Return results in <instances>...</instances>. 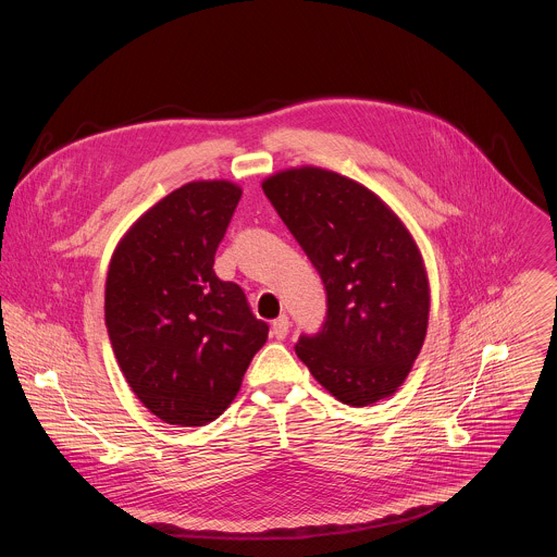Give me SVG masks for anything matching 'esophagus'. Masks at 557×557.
Segmentation results:
<instances>
[{
    "label": "esophagus",
    "instance_id": "1",
    "mask_svg": "<svg viewBox=\"0 0 557 557\" xmlns=\"http://www.w3.org/2000/svg\"><path fill=\"white\" fill-rule=\"evenodd\" d=\"M288 329H290L288 315H280V318L273 320V324H271V333H273L277 339H284V337L288 335Z\"/></svg>",
    "mask_w": 557,
    "mask_h": 557
}]
</instances>
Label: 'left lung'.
Listing matches in <instances>:
<instances>
[{
	"label": "left lung",
	"mask_w": 557,
	"mask_h": 557,
	"mask_svg": "<svg viewBox=\"0 0 557 557\" xmlns=\"http://www.w3.org/2000/svg\"><path fill=\"white\" fill-rule=\"evenodd\" d=\"M262 189L326 290L322 331L299 337L297 357L342 404L391 397L430 320V280L410 231L370 187L320 166L280 171Z\"/></svg>",
	"instance_id": "8db88e82"
}]
</instances>
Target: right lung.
Here are the masks:
<instances>
[{"mask_svg": "<svg viewBox=\"0 0 557 557\" xmlns=\"http://www.w3.org/2000/svg\"><path fill=\"white\" fill-rule=\"evenodd\" d=\"M239 198L226 180L177 187L127 228L109 264L115 359L140 404L169 425L215 421L267 342L244 290L213 271Z\"/></svg>", "mask_w": 557, "mask_h": 557, "instance_id": "1", "label": "right lung"}]
</instances>
